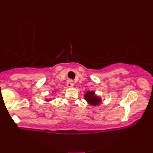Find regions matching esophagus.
Instances as JSON below:
<instances>
[{
    "mask_svg": "<svg viewBox=\"0 0 153 153\" xmlns=\"http://www.w3.org/2000/svg\"><path fill=\"white\" fill-rule=\"evenodd\" d=\"M67 85H68V87H73L74 86V83H73V81L72 80H68L67 81Z\"/></svg>",
    "mask_w": 153,
    "mask_h": 153,
    "instance_id": "esophagus-1",
    "label": "esophagus"
}]
</instances>
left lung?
<instances>
[{"instance_id": "obj_1", "label": "left lung", "mask_w": 153, "mask_h": 153, "mask_svg": "<svg viewBox=\"0 0 153 153\" xmlns=\"http://www.w3.org/2000/svg\"><path fill=\"white\" fill-rule=\"evenodd\" d=\"M84 99L88 104L93 106H97L102 104V98L96 95L95 91H88L84 94Z\"/></svg>"}]
</instances>
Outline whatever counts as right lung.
Returning a JSON list of instances; mask_svg holds the SVG:
<instances>
[{
	"mask_svg": "<svg viewBox=\"0 0 153 153\" xmlns=\"http://www.w3.org/2000/svg\"><path fill=\"white\" fill-rule=\"evenodd\" d=\"M45 100H46L45 101H47V102H50V101H51V100H53V99H52V98H49V99H45Z\"/></svg>",
	"mask_w": 153,
	"mask_h": 153,
	"instance_id": "add662e5",
	"label": "right lung"
}]
</instances>
